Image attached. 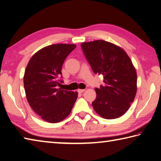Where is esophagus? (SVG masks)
I'll return each mask as SVG.
<instances>
[{"instance_id":"esophagus-1","label":"esophagus","mask_w":161,"mask_h":161,"mask_svg":"<svg viewBox=\"0 0 161 161\" xmlns=\"http://www.w3.org/2000/svg\"><path fill=\"white\" fill-rule=\"evenodd\" d=\"M85 91V89H78V93H83Z\"/></svg>"}]
</instances>
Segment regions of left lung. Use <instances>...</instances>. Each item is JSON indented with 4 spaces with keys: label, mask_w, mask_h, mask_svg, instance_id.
Wrapping results in <instances>:
<instances>
[{
    "label": "left lung",
    "mask_w": 161,
    "mask_h": 161,
    "mask_svg": "<svg viewBox=\"0 0 161 161\" xmlns=\"http://www.w3.org/2000/svg\"><path fill=\"white\" fill-rule=\"evenodd\" d=\"M93 72L103 76V85L95 88L92 106L104 119L118 118L129 110L137 92V74L124 49L110 42L95 40L81 43Z\"/></svg>",
    "instance_id": "left-lung-1"
}]
</instances>
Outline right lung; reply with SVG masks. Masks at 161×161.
I'll return each instance as SVG.
<instances>
[{
	"label": "right lung",
	"mask_w": 161,
	"mask_h": 161,
	"mask_svg": "<svg viewBox=\"0 0 161 161\" xmlns=\"http://www.w3.org/2000/svg\"><path fill=\"white\" fill-rule=\"evenodd\" d=\"M76 47L75 44H56L40 49L26 67L24 85L28 103L42 119L58 123L70 114L78 92L58 88L64 61ZM62 78V76H61Z\"/></svg>",
	"instance_id": "obj_1"
}]
</instances>
